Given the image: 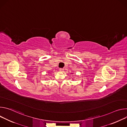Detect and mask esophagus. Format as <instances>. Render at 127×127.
<instances>
[{"instance_id": "obj_1", "label": "esophagus", "mask_w": 127, "mask_h": 127, "mask_svg": "<svg viewBox=\"0 0 127 127\" xmlns=\"http://www.w3.org/2000/svg\"><path fill=\"white\" fill-rule=\"evenodd\" d=\"M59 70L61 72H63L64 71V69H63V68H59Z\"/></svg>"}]
</instances>
